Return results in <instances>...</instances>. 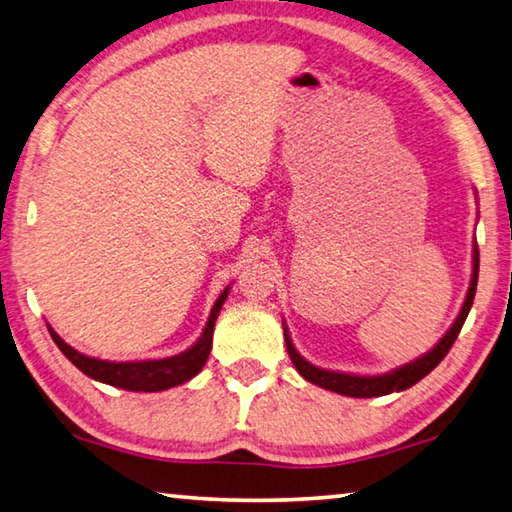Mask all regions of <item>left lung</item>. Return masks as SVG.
<instances>
[{"label": "left lung", "instance_id": "1", "mask_svg": "<svg viewBox=\"0 0 512 512\" xmlns=\"http://www.w3.org/2000/svg\"><path fill=\"white\" fill-rule=\"evenodd\" d=\"M477 281H479V247L474 245L472 281H470L468 297H465V301H463V308L459 312V317H456L452 328L447 330L441 342H438L432 348V351L425 353L423 357H418L416 362L400 366V369H396V371L384 373V375H351V373H337V371L317 369V366H312L310 362L303 360V357L297 353V348H294L292 339L288 335V328H283L285 346H288L290 360L308 382L317 384V387H321V389L342 393V396L378 398V396H387V393H393V391H405L409 387H414L416 382L423 380L427 373H432L436 366L441 364L443 357L450 353V348L456 342V337H459L465 319H468V312H470L472 301H474V292H477Z\"/></svg>", "mask_w": 512, "mask_h": 512}]
</instances>
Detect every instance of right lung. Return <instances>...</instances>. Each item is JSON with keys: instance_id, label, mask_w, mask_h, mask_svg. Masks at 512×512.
I'll use <instances>...</instances> for the list:
<instances>
[{"instance_id": "right-lung-1", "label": "right lung", "mask_w": 512, "mask_h": 512, "mask_svg": "<svg viewBox=\"0 0 512 512\" xmlns=\"http://www.w3.org/2000/svg\"><path fill=\"white\" fill-rule=\"evenodd\" d=\"M227 294H229V288L220 294L218 301H215L200 339H197L188 351L166 357V360H148V362L96 360V357H87L83 353L74 351V348L62 342L51 328L49 333L53 337V342H56V346L62 351V355H65L76 369L83 371L87 378L112 384V387H119L125 391H164L170 387H177V384L182 382H188L202 371V366L206 364V360H209V353H211L215 319L220 315V308L224 299H227Z\"/></svg>"}]
</instances>
